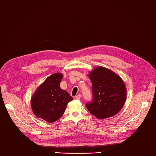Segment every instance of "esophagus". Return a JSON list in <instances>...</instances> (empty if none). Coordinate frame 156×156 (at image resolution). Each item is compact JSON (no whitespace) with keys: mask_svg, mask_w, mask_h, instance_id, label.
Returning <instances> with one entry per match:
<instances>
[{"mask_svg":"<svg viewBox=\"0 0 156 156\" xmlns=\"http://www.w3.org/2000/svg\"><path fill=\"white\" fill-rule=\"evenodd\" d=\"M81 95L80 94H79V95H76V96H75V99H77V100L80 99H81Z\"/></svg>","mask_w":156,"mask_h":156,"instance_id":"1","label":"esophagus"}]
</instances>
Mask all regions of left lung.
<instances>
[{"instance_id": "left-lung-1", "label": "left lung", "mask_w": 156, "mask_h": 156, "mask_svg": "<svg viewBox=\"0 0 156 156\" xmlns=\"http://www.w3.org/2000/svg\"><path fill=\"white\" fill-rule=\"evenodd\" d=\"M93 99L86 103L89 112L98 119H105L119 113L126 100L123 81L109 69L98 67L89 73Z\"/></svg>"}]
</instances>
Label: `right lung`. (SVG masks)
<instances>
[{"label": "right lung", "mask_w": 156, "mask_h": 156, "mask_svg": "<svg viewBox=\"0 0 156 156\" xmlns=\"http://www.w3.org/2000/svg\"><path fill=\"white\" fill-rule=\"evenodd\" d=\"M63 74L54 73L37 88L31 98V107L34 115L53 123L63 115L67 105L73 100L67 91L60 87Z\"/></svg>", "instance_id": "add662e5"}]
</instances>
